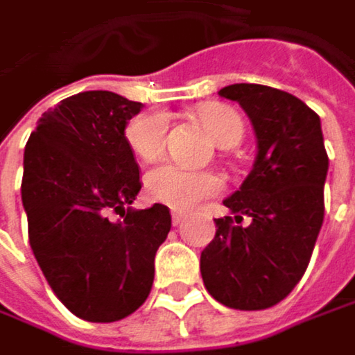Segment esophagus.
Segmentation results:
<instances>
[{
    "instance_id": "34e87169",
    "label": "esophagus",
    "mask_w": 355,
    "mask_h": 355,
    "mask_svg": "<svg viewBox=\"0 0 355 355\" xmlns=\"http://www.w3.org/2000/svg\"><path fill=\"white\" fill-rule=\"evenodd\" d=\"M184 218H186V212H182V210H173V212H171V222H173V226H178Z\"/></svg>"
}]
</instances>
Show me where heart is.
I'll list each match as a JSON object with an SVG mask.
<instances>
[{
	"label": "heart",
	"mask_w": 355,
	"mask_h": 355,
	"mask_svg": "<svg viewBox=\"0 0 355 355\" xmlns=\"http://www.w3.org/2000/svg\"><path fill=\"white\" fill-rule=\"evenodd\" d=\"M200 123L214 143L222 147L234 145L242 137L241 116L228 107H210L200 111ZM167 129L169 116L164 111H143L129 119L125 127V141L139 159L155 162L164 155ZM143 186L153 202L188 210L200 200L216 196L222 190V180L212 171H193L182 165L164 164L145 173Z\"/></svg>",
	"instance_id": "b5f03b06"
}]
</instances>
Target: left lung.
<instances>
[{
	"label": "left lung",
	"instance_id": "8db88e82",
	"mask_svg": "<svg viewBox=\"0 0 355 355\" xmlns=\"http://www.w3.org/2000/svg\"><path fill=\"white\" fill-rule=\"evenodd\" d=\"M257 135V159L216 218V236L200 257L208 293L218 303L259 311L283 301L301 281L323 224L329 159L321 121L303 101L263 85H230ZM248 215L251 224L242 227Z\"/></svg>",
	"mask_w": 355,
	"mask_h": 355
}]
</instances>
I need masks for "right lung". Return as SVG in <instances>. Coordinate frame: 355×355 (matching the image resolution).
I'll return each instance as SVG.
<instances>
[{"instance_id":"1","label":"right lung","mask_w":355,"mask_h":355,"mask_svg":"<svg viewBox=\"0 0 355 355\" xmlns=\"http://www.w3.org/2000/svg\"><path fill=\"white\" fill-rule=\"evenodd\" d=\"M141 109L109 90L78 92L42 114L24 151L21 202L34 257L56 297L94 323L119 321L145 303L171 228L164 204L129 208L141 180L125 127Z\"/></svg>"}]
</instances>
